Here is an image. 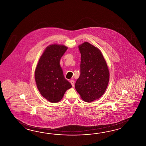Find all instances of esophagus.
Wrapping results in <instances>:
<instances>
[{
	"label": "esophagus",
	"mask_w": 146,
	"mask_h": 146,
	"mask_svg": "<svg viewBox=\"0 0 146 146\" xmlns=\"http://www.w3.org/2000/svg\"><path fill=\"white\" fill-rule=\"evenodd\" d=\"M70 83L72 84V86L73 87H74V80H70Z\"/></svg>",
	"instance_id": "esophagus-1"
}]
</instances>
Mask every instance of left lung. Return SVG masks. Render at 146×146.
Returning <instances> with one entry per match:
<instances>
[{"instance_id":"8db88e82","label":"left lung","mask_w":146,"mask_h":146,"mask_svg":"<svg viewBox=\"0 0 146 146\" xmlns=\"http://www.w3.org/2000/svg\"><path fill=\"white\" fill-rule=\"evenodd\" d=\"M80 75L75 88L87 102L99 99L106 91L110 78L109 68L99 49L86 42L79 46Z\"/></svg>"}]
</instances>
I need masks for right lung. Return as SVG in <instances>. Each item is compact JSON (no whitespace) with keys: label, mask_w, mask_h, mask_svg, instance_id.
Segmentation results:
<instances>
[{"label":"right lung","mask_w":146,"mask_h":146,"mask_svg":"<svg viewBox=\"0 0 146 146\" xmlns=\"http://www.w3.org/2000/svg\"><path fill=\"white\" fill-rule=\"evenodd\" d=\"M68 48L63 45L52 44L47 47L35 70L37 89L44 98L52 103L62 99L71 84L66 79L60 66V60Z\"/></svg>","instance_id":"1"}]
</instances>
